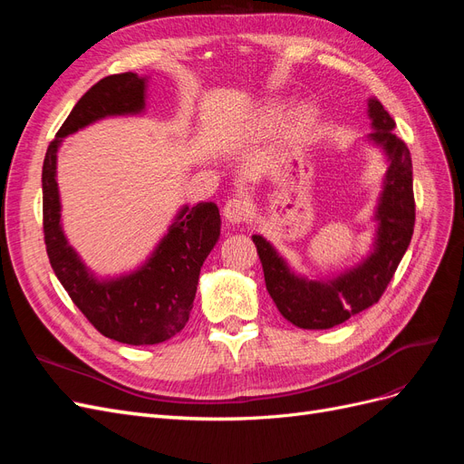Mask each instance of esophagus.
Here are the masks:
<instances>
[{
  "label": "esophagus",
  "instance_id": "1",
  "mask_svg": "<svg viewBox=\"0 0 464 464\" xmlns=\"http://www.w3.org/2000/svg\"><path fill=\"white\" fill-rule=\"evenodd\" d=\"M222 213H224V218H227L228 222L240 224L249 215V205L240 198H234V199L227 201V205H224V208H222Z\"/></svg>",
  "mask_w": 464,
  "mask_h": 464
}]
</instances>
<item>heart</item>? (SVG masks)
Masks as SVG:
<instances>
[{
    "instance_id": "b5f03b06",
    "label": "heart",
    "mask_w": 464,
    "mask_h": 464,
    "mask_svg": "<svg viewBox=\"0 0 464 464\" xmlns=\"http://www.w3.org/2000/svg\"><path fill=\"white\" fill-rule=\"evenodd\" d=\"M307 121H310V111L302 110V111H298V114H296V120H294V128L302 130V128H305Z\"/></svg>"
}]
</instances>
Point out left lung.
<instances>
[{
	"instance_id": "left-lung-1",
	"label": "left lung",
	"mask_w": 464,
	"mask_h": 464,
	"mask_svg": "<svg viewBox=\"0 0 464 464\" xmlns=\"http://www.w3.org/2000/svg\"><path fill=\"white\" fill-rule=\"evenodd\" d=\"M368 116L373 128L368 141L382 149L387 160L370 256L341 275L310 280L294 273L263 236H251L263 265L266 290L283 317L300 329H331L377 304L412 240L416 215L411 150L392 131L395 120L377 98L368 101Z\"/></svg>"
}]
</instances>
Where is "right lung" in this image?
Here are the masks:
<instances>
[{
	"label": "right lung",
	"mask_w": 464,
	"mask_h": 464,
	"mask_svg": "<svg viewBox=\"0 0 464 464\" xmlns=\"http://www.w3.org/2000/svg\"><path fill=\"white\" fill-rule=\"evenodd\" d=\"M149 77L110 75L73 106L46 150L42 166V215L52 269L69 298L98 333L133 346L159 344L186 327L201 266L220 236L215 203L184 205L150 257L128 275L98 278L69 246L62 228L58 149L63 137L111 116H137L145 110Z\"/></svg>",
	"instance_id": "obj_1"
}]
</instances>
